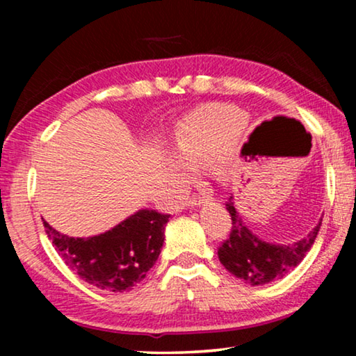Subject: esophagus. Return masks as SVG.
Wrapping results in <instances>:
<instances>
[{"instance_id": "esophagus-1", "label": "esophagus", "mask_w": 356, "mask_h": 356, "mask_svg": "<svg viewBox=\"0 0 356 356\" xmlns=\"http://www.w3.org/2000/svg\"><path fill=\"white\" fill-rule=\"evenodd\" d=\"M209 199H211L212 201V194H199V196H193L191 199H189L188 201V206L189 207H201V206H204V204H206Z\"/></svg>"}]
</instances>
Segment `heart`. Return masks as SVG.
Masks as SVG:
<instances>
[{"mask_svg": "<svg viewBox=\"0 0 356 356\" xmlns=\"http://www.w3.org/2000/svg\"><path fill=\"white\" fill-rule=\"evenodd\" d=\"M235 143V136L227 134L218 110H196L175 129L173 154L177 159H172L170 165L179 181H186L191 168L204 165H209L217 177L225 178Z\"/></svg>", "mask_w": 356, "mask_h": 356, "instance_id": "1", "label": "heart"}]
</instances>
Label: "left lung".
Masks as SVG:
<instances>
[{"instance_id": "obj_1", "label": "left lung", "mask_w": 356, "mask_h": 356, "mask_svg": "<svg viewBox=\"0 0 356 356\" xmlns=\"http://www.w3.org/2000/svg\"><path fill=\"white\" fill-rule=\"evenodd\" d=\"M232 217L230 236L218 248V259L223 267L245 284L264 285L282 279L303 261L318 236L321 222L305 238L291 245H274L261 240L245 225L233 197L225 204Z\"/></svg>"}]
</instances>
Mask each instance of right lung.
Wrapping results in <instances>:
<instances>
[{
    "label": "right lung",
    "instance_id": "obj_1",
    "mask_svg": "<svg viewBox=\"0 0 356 356\" xmlns=\"http://www.w3.org/2000/svg\"><path fill=\"white\" fill-rule=\"evenodd\" d=\"M170 213L140 209L95 236L63 235L43 220L47 235L67 266L87 284L106 291H129L159 259Z\"/></svg>",
    "mask_w": 356,
    "mask_h": 356
}]
</instances>
